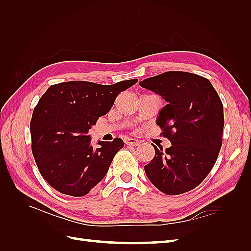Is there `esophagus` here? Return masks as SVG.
<instances>
[{"label": "esophagus", "mask_w": 251, "mask_h": 251, "mask_svg": "<svg viewBox=\"0 0 251 251\" xmlns=\"http://www.w3.org/2000/svg\"><path fill=\"white\" fill-rule=\"evenodd\" d=\"M125 142H126V144H127V146H131V147H137L140 144V141H138L135 138H126Z\"/></svg>", "instance_id": "1"}]
</instances>
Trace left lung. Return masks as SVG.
<instances>
[{
  "label": "left lung",
  "mask_w": 251,
  "mask_h": 251,
  "mask_svg": "<svg viewBox=\"0 0 251 251\" xmlns=\"http://www.w3.org/2000/svg\"><path fill=\"white\" fill-rule=\"evenodd\" d=\"M139 85L168 102L156 124L172 143L165 151L153 144L155 156L144 166L147 176L166 195L192 191L206 178L221 150L222 101L207 78L189 72H164Z\"/></svg>",
  "instance_id": "8db88e82"
}]
</instances>
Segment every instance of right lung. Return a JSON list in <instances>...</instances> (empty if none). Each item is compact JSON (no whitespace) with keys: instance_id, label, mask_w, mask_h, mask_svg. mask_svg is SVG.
<instances>
[{"instance_id":"1","label":"right lung","mask_w":251,"mask_h":251,"mask_svg":"<svg viewBox=\"0 0 251 251\" xmlns=\"http://www.w3.org/2000/svg\"><path fill=\"white\" fill-rule=\"evenodd\" d=\"M137 81L60 82L41 97L30 123L32 154L42 176L57 192L81 197L103 179L124 141H98L100 147L94 149L89 130L111 110L117 95Z\"/></svg>"}]
</instances>
